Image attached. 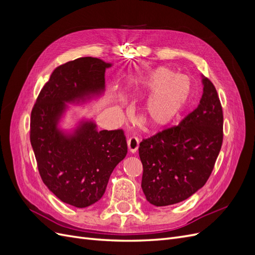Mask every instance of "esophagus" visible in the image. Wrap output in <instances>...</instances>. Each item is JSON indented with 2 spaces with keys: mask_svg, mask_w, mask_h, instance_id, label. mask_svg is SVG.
Returning <instances> with one entry per match:
<instances>
[{
  "mask_svg": "<svg viewBox=\"0 0 255 255\" xmlns=\"http://www.w3.org/2000/svg\"><path fill=\"white\" fill-rule=\"evenodd\" d=\"M138 146H139V140H138V138L135 136L129 137L128 140V148L129 152L135 153L138 150Z\"/></svg>",
  "mask_w": 255,
  "mask_h": 255,
  "instance_id": "esophagus-1",
  "label": "esophagus"
}]
</instances>
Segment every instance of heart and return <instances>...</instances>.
I'll use <instances>...</instances> for the list:
<instances>
[{
  "label": "heart",
  "instance_id": "obj_1",
  "mask_svg": "<svg viewBox=\"0 0 255 255\" xmlns=\"http://www.w3.org/2000/svg\"><path fill=\"white\" fill-rule=\"evenodd\" d=\"M137 91L151 96L142 107L143 117L152 128L170 125L186 110L192 98V82L187 75L158 67L137 84Z\"/></svg>",
  "mask_w": 255,
  "mask_h": 255
}]
</instances>
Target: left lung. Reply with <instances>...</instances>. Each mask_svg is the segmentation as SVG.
Returning a JSON list of instances; mask_svg holds the SVG:
<instances>
[{
  "label": "left lung",
  "instance_id": "1",
  "mask_svg": "<svg viewBox=\"0 0 255 255\" xmlns=\"http://www.w3.org/2000/svg\"><path fill=\"white\" fill-rule=\"evenodd\" d=\"M197 109L179 126L165 128L139 144L141 187L148 201L166 206L184 201L210 177L223 140V114L214 84L203 76Z\"/></svg>",
  "mask_w": 255,
  "mask_h": 255
}]
</instances>
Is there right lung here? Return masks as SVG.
Returning a JSON list of instances; mask_svg holds the SVG:
<instances>
[{"instance_id": "obj_1", "label": "right lung", "mask_w": 255, "mask_h": 255, "mask_svg": "<svg viewBox=\"0 0 255 255\" xmlns=\"http://www.w3.org/2000/svg\"><path fill=\"white\" fill-rule=\"evenodd\" d=\"M112 65L81 57L54 69L30 114L29 138L42 182L60 201L87 207L104 195L110 176L128 153L123 129L97 130L84 122L66 136L57 129L65 102L103 91L105 70Z\"/></svg>"}]
</instances>
